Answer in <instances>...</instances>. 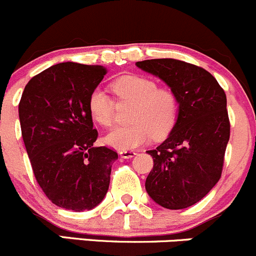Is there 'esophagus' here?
Instances as JSON below:
<instances>
[{"mask_svg": "<svg viewBox=\"0 0 256 256\" xmlns=\"http://www.w3.org/2000/svg\"><path fill=\"white\" fill-rule=\"evenodd\" d=\"M121 158H125V160H128V158H134L136 156V152L134 150H120L119 152Z\"/></svg>", "mask_w": 256, "mask_h": 256, "instance_id": "34e87169", "label": "esophagus"}]
</instances>
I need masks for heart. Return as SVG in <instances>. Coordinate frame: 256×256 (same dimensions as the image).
Segmentation results:
<instances>
[{"mask_svg": "<svg viewBox=\"0 0 256 256\" xmlns=\"http://www.w3.org/2000/svg\"><path fill=\"white\" fill-rule=\"evenodd\" d=\"M119 100L131 102L130 125L112 128L104 136V144L119 150H131L148 144L152 136L162 138L173 128L178 116V98L166 87L140 74H125L110 84ZM90 118L100 126L112 124L114 100L102 88H94L88 98Z\"/></svg>", "mask_w": 256, "mask_h": 256, "instance_id": "heart-1", "label": "heart"}]
</instances>
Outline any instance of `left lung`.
Segmentation results:
<instances>
[{
    "label": "left lung",
    "mask_w": 256,
    "mask_h": 256,
    "mask_svg": "<svg viewBox=\"0 0 256 256\" xmlns=\"http://www.w3.org/2000/svg\"><path fill=\"white\" fill-rule=\"evenodd\" d=\"M136 66L162 80L178 98L173 128L147 150L154 164L146 192L164 208H186L205 198L222 174L230 130L226 93L210 72L184 61L154 58Z\"/></svg>",
    "instance_id": "1"
}]
</instances>
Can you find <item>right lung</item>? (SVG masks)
<instances>
[{
    "instance_id": "1",
    "label": "right lung",
    "mask_w": 256,
    "mask_h": 256,
    "mask_svg": "<svg viewBox=\"0 0 256 256\" xmlns=\"http://www.w3.org/2000/svg\"><path fill=\"white\" fill-rule=\"evenodd\" d=\"M98 64L61 62L28 82L20 102L22 137L38 184L56 206L92 210L109 189L118 153L94 147L88 98L104 78Z\"/></svg>"
}]
</instances>
